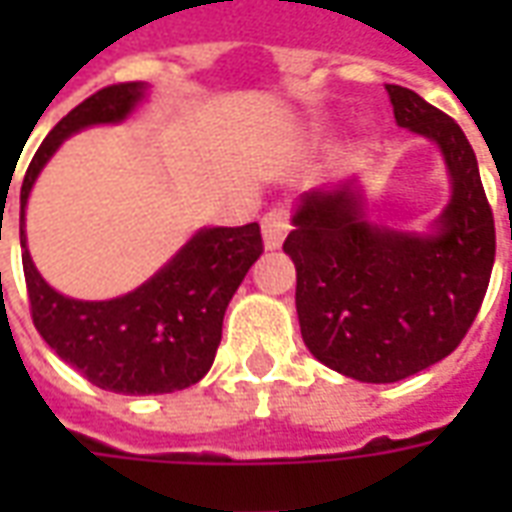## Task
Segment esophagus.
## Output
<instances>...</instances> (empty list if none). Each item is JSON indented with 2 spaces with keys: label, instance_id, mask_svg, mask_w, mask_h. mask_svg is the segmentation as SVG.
<instances>
[{
  "label": "esophagus",
  "instance_id": "obj_1",
  "mask_svg": "<svg viewBox=\"0 0 512 512\" xmlns=\"http://www.w3.org/2000/svg\"><path fill=\"white\" fill-rule=\"evenodd\" d=\"M260 227H263V244H266V249H279L290 230L288 208H271V211L263 213Z\"/></svg>",
  "mask_w": 512,
  "mask_h": 512
}]
</instances>
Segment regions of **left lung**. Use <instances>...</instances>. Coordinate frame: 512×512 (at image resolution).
Wrapping results in <instances>:
<instances>
[{"label": "left lung", "mask_w": 512, "mask_h": 512, "mask_svg": "<svg viewBox=\"0 0 512 512\" xmlns=\"http://www.w3.org/2000/svg\"><path fill=\"white\" fill-rule=\"evenodd\" d=\"M400 128L436 142L452 197L430 233L367 222L356 180L301 194L285 252L310 354L365 384H392L450 356L480 312L496 255L494 213L461 126L386 84Z\"/></svg>", "instance_id": "left-lung-1"}]
</instances>
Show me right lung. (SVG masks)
<instances>
[{
    "mask_svg": "<svg viewBox=\"0 0 512 512\" xmlns=\"http://www.w3.org/2000/svg\"><path fill=\"white\" fill-rule=\"evenodd\" d=\"M145 93V82H126L90 95L51 128L21 183V260L35 329L90 384L120 395H164L197 384L222 343L227 304L263 255L260 224L252 222L194 233L145 285L117 299H71L40 277L24 233V208L40 169L76 131L123 123Z\"/></svg>",
    "mask_w": 512,
    "mask_h": 512,
    "instance_id": "1",
    "label": "right lung"
}]
</instances>
